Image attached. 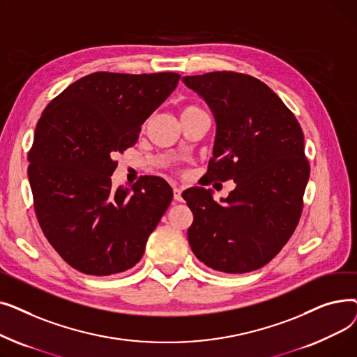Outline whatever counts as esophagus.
<instances>
[{
  "label": "esophagus",
  "instance_id": "1",
  "mask_svg": "<svg viewBox=\"0 0 357 357\" xmlns=\"http://www.w3.org/2000/svg\"><path fill=\"white\" fill-rule=\"evenodd\" d=\"M174 199L178 202H182V191L179 188H174Z\"/></svg>",
  "mask_w": 357,
  "mask_h": 357
}]
</instances>
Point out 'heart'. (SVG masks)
I'll list each match as a JSON object with an SVG mask.
<instances>
[{"label":"heart","mask_w":357,"mask_h":357,"mask_svg":"<svg viewBox=\"0 0 357 357\" xmlns=\"http://www.w3.org/2000/svg\"><path fill=\"white\" fill-rule=\"evenodd\" d=\"M194 108H197V107H186V108H183V111H188V109H194ZM182 111V112H183Z\"/></svg>","instance_id":"obj_1"}]
</instances>
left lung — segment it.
Here are the masks:
<instances>
[{
    "instance_id": "8db88e82",
    "label": "left lung",
    "mask_w": 357,
    "mask_h": 357,
    "mask_svg": "<svg viewBox=\"0 0 357 357\" xmlns=\"http://www.w3.org/2000/svg\"><path fill=\"white\" fill-rule=\"evenodd\" d=\"M182 81L207 101L217 121L207 185H237L222 204L198 186L183 191L194 214L190 246L214 271H256L287 245L303 214L310 178L303 128L284 101L250 75L217 70Z\"/></svg>"
}]
</instances>
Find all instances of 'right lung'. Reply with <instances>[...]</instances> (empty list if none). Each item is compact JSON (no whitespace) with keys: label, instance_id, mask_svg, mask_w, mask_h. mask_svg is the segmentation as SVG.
<instances>
[{"label":"right lung","instance_id":"obj_1","mask_svg":"<svg viewBox=\"0 0 357 357\" xmlns=\"http://www.w3.org/2000/svg\"><path fill=\"white\" fill-rule=\"evenodd\" d=\"M181 78L175 72H93L45 108L29 150L37 221L69 266L107 276L133 268L172 201L169 183L142 176L112 190L114 156L133 147L142 124Z\"/></svg>","mask_w":357,"mask_h":357}]
</instances>
